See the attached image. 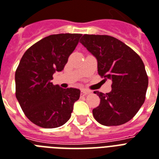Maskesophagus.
<instances>
[{"label":"esophagus","instance_id":"34e87169","mask_svg":"<svg viewBox=\"0 0 159 159\" xmlns=\"http://www.w3.org/2000/svg\"><path fill=\"white\" fill-rule=\"evenodd\" d=\"M89 93H90V92H88V91L82 90V92H81V95H82V96H86V95H88V94H89Z\"/></svg>","mask_w":159,"mask_h":159}]
</instances>
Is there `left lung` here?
<instances>
[{"label": "left lung", "mask_w": 159, "mask_h": 159, "mask_svg": "<svg viewBox=\"0 0 159 159\" xmlns=\"http://www.w3.org/2000/svg\"><path fill=\"white\" fill-rule=\"evenodd\" d=\"M80 42L98 61L101 77L111 79L112 91H96L100 104L93 117L105 126H118L133 118L145 101L148 78L141 57L117 38L85 34Z\"/></svg>", "instance_id": "1"}]
</instances>
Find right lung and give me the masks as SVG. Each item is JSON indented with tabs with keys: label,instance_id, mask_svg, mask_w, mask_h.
I'll list each match as a JSON object with an SVG mask.
<instances>
[{
	"label": "right lung",
	"instance_id": "1",
	"mask_svg": "<svg viewBox=\"0 0 159 159\" xmlns=\"http://www.w3.org/2000/svg\"><path fill=\"white\" fill-rule=\"evenodd\" d=\"M82 34H56L40 40L24 53L16 71V97L31 122L44 128H58L71 117L80 98L77 88L53 85L56 71H61Z\"/></svg>",
	"mask_w": 159,
	"mask_h": 159
}]
</instances>
